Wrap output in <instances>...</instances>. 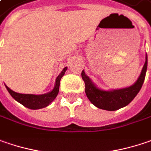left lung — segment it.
Segmentation results:
<instances>
[{"mask_svg": "<svg viewBox=\"0 0 151 151\" xmlns=\"http://www.w3.org/2000/svg\"><path fill=\"white\" fill-rule=\"evenodd\" d=\"M147 63L146 55V60L139 77L132 86L113 91H103L97 88L82 70L81 77L85 82V92L88 99L96 107L109 111L116 110L127 105L136 97L142 87L147 70Z\"/></svg>", "mask_w": 151, "mask_h": 151, "instance_id": "left-lung-1", "label": "left lung"}]
</instances>
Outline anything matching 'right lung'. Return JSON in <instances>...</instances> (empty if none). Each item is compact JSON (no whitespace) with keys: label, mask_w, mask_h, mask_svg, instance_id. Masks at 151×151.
<instances>
[{"label":"right lung","mask_w":151,"mask_h":151,"mask_svg":"<svg viewBox=\"0 0 151 151\" xmlns=\"http://www.w3.org/2000/svg\"><path fill=\"white\" fill-rule=\"evenodd\" d=\"M66 70H67V67L64 68V70L59 74V76L57 77L56 84H55V87L53 88V90L48 93H46V94H22V93H19L12 91L7 86H6V87L8 93L11 94L12 97L16 101H18L21 104H23L24 106L31 109H42V108L47 106L49 104H51V102H52L55 99V98L58 93V91H59L60 80L63 77Z\"/></svg>","instance_id":"add662e5"}]
</instances>
